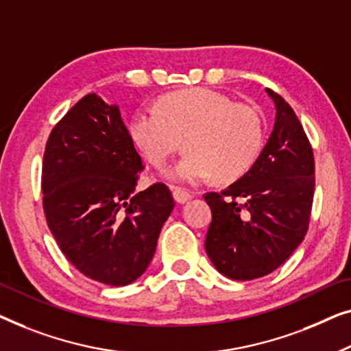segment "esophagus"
Segmentation results:
<instances>
[{
    "mask_svg": "<svg viewBox=\"0 0 351 351\" xmlns=\"http://www.w3.org/2000/svg\"><path fill=\"white\" fill-rule=\"evenodd\" d=\"M191 192H187L184 189H180V187H175L173 189V199L178 202V204H186V202H189L192 199Z\"/></svg>",
    "mask_w": 351,
    "mask_h": 351,
    "instance_id": "obj_1",
    "label": "esophagus"
}]
</instances>
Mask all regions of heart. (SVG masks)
<instances>
[{"mask_svg":"<svg viewBox=\"0 0 351 351\" xmlns=\"http://www.w3.org/2000/svg\"><path fill=\"white\" fill-rule=\"evenodd\" d=\"M128 135L152 165L162 167L180 149L187 152L165 171L176 184H199L215 175L232 181L253 165L263 145L259 112L206 87L169 93L156 110L133 112Z\"/></svg>","mask_w":351,"mask_h":351,"instance_id":"1","label":"heart"}]
</instances>
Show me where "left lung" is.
Here are the masks:
<instances>
[{
    "mask_svg": "<svg viewBox=\"0 0 351 351\" xmlns=\"http://www.w3.org/2000/svg\"><path fill=\"white\" fill-rule=\"evenodd\" d=\"M274 130L253 167L221 192H206L211 224L205 250L218 272L254 280L278 269L308 230L315 160L304 127L288 103L267 88Z\"/></svg>",
    "mask_w": 351,
    "mask_h": 351,
    "instance_id": "left-lung-1",
    "label": "left lung"
}]
</instances>
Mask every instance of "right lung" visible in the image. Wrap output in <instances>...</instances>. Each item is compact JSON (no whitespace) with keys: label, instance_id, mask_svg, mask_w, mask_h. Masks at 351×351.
Here are the masks:
<instances>
[{"label":"right lung","instance_id":"obj_1","mask_svg":"<svg viewBox=\"0 0 351 351\" xmlns=\"http://www.w3.org/2000/svg\"><path fill=\"white\" fill-rule=\"evenodd\" d=\"M141 157L119 108L82 97L52 128L43 159V206L62 253L110 286L145 274L175 208L164 182L135 192Z\"/></svg>","mask_w":351,"mask_h":351}]
</instances>
